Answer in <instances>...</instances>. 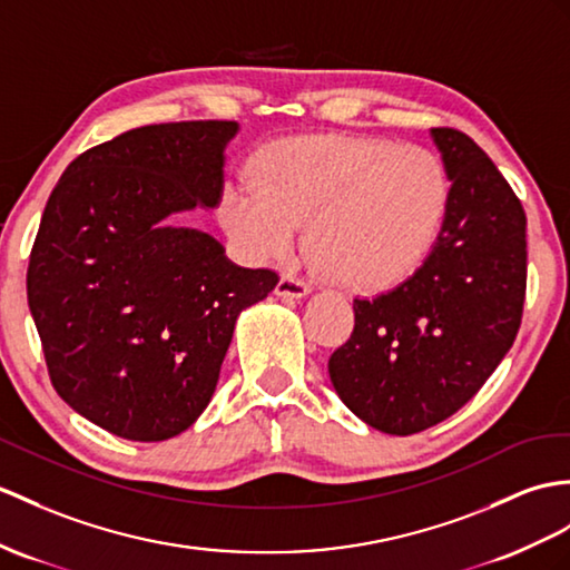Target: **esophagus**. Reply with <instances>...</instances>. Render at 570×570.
<instances>
[{"label": "esophagus", "mask_w": 570, "mask_h": 570, "mask_svg": "<svg viewBox=\"0 0 570 570\" xmlns=\"http://www.w3.org/2000/svg\"><path fill=\"white\" fill-rule=\"evenodd\" d=\"M275 293L287 299H299V297H307L312 293V287L304 281H297L293 275H281V281L275 285Z\"/></svg>", "instance_id": "34e87169"}]
</instances>
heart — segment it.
<instances>
[{"instance_id":"b5f03b06","label":"heart","mask_w":570,"mask_h":570,"mask_svg":"<svg viewBox=\"0 0 570 570\" xmlns=\"http://www.w3.org/2000/svg\"><path fill=\"white\" fill-rule=\"evenodd\" d=\"M261 178L219 190V219L252 258H281L307 222L316 266L355 293H386L419 273L454 200L435 149L384 137H302L275 145Z\"/></svg>"}]
</instances>
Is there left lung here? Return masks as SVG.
<instances>
[{"mask_svg": "<svg viewBox=\"0 0 570 570\" xmlns=\"http://www.w3.org/2000/svg\"><path fill=\"white\" fill-rule=\"evenodd\" d=\"M454 180L442 237L411 281L355 299L351 338L328 357L341 401L390 435L460 411L515 341L527 289V217L489 155L456 128H433Z\"/></svg>", "mask_w": 570, "mask_h": 570, "instance_id": "1", "label": "left lung"}]
</instances>
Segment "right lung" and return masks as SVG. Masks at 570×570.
<instances>
[{"instance_id":"1","label":"right lung","mask_w":570,"mask_h":570,"mask_svg":"<svg viewBox=\"0 0 570 570\" xmlns=\"http://www.w3.org/2000/svg\"><path fill=\"white\" fill-rule=\"evenodd\" d=\"M234 120L142 125L96 145L52 188L26 273L50 382L118 438L184 433L210 404L242 309L277 273L242 268L171 213L219 200Z\"/></svg>"}]
</instances>
